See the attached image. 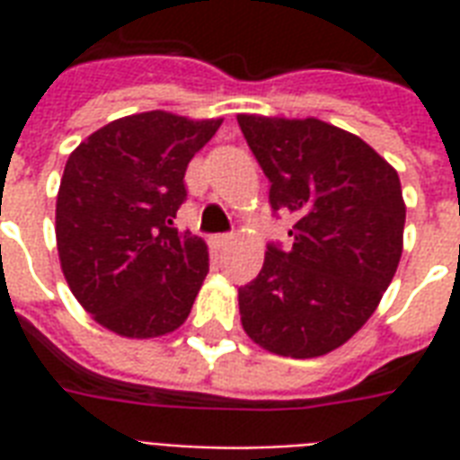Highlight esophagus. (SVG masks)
I'll use <instances>...</instances> for the list:
<instances>
[{
  "mask_svg": "<svg viewBox=\"0 0 460 460\" xmlns=\"http://www.w3.org/2000/svg\"><path fill=\"white\" fill-rule=\"evenodd\" d=\"M231 243H234V234H219V236H215L217 248H226Z\"/></svg>",
  "mask_w": 460,
  "mask_h": 460,
  "instance_id": "obj_1",
  "label": "esophagus"
}]
</instances>
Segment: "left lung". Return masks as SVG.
Instances as JSON below:
<instances>
[{
  "label": "left lung",
  "mask_w": 460,
  "mask_h": 460,
  "mask_svg": "<svg viewBox=\"0 0 460 460\" xmlns=\"http://www.w3.org/2000/svg\"><path fill=\"white\" fill-rule=\"evenodd\" d=\"M270 179L272 209L296 217L291 251L270 245L238 288L245 334L270 353L317 358L370 320L392 284L406 202L399 173L365 140L320 119L238 114Z\"/></svg>",
  "instance_id": "8db88e82"
}]
</instances>
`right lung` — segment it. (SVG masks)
<instances>
[{"mask_svg": "<svg viewBox=\"0 0 460 460\" xmlns=\"http://www.w3.org/2000/svg\"><path fill=\"white\" fill-rule=\"evenodd\" d=\"M222 119L143 111L97 128L68 155L57 193V251L75 301L126 339L186 322L208 277V243L173 226L188 162Z\"/></svg>", "mask_w": 460, "mask_h": 460, "instance_id": "1", "label": "right lung"}]
</instances>
